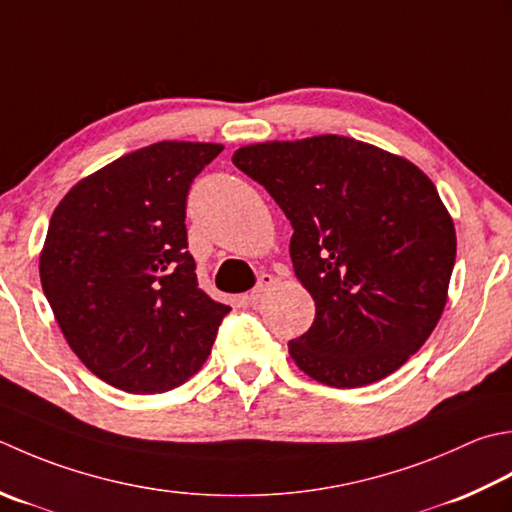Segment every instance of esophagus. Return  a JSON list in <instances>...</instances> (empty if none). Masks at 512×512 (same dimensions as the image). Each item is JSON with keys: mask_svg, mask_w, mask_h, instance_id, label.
I'll use <instances>...</instances> for the list:
<instances>
[{"mask_svg": "<svg viewBox=\"0 0 512 512\" xmlns=\"http://www.w3.org/2000/svg\"><path fill=\"white\" fill-rule=\"evenodd\" d=\"M273 284H275V277H273V275H268V273L259 275L257 286L248 293V302H250V304H257L259 299H264V295L268 293L270 286H273Z\"/></svg>", "mask_w": 512, "mask_h": 512, "instance_id": "esophagus-1", "label": "esophagus"}]
</instances>
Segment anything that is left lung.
<instances>
[{
    "mask_svg": "<svg viewBox=\"0 0 512 512\" xmlns=\"http://www.w3.org/2000/svg\"><path fill=\"white\" fill-rule=\"evenodd\" d=\"M233 164L293 226L290 259L315 299L313 326L288 342L299 370L357 388L402 368L444 313L457 253L424 170L342 135L242 146Z\"/></svg>",
    "mask_w": 512,
    "mask_h": 512,
    "instance_id": "obj_1",
    "label": "left lung"
}]
</instances>
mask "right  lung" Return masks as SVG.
<instances>
[{"label": "right lung", "instance_id": "1", "mask_svg": "<svg viewBox=\"0 0 512 512\" xmlns=\"http://www.w3.org/2000/svg\"><path fill=\"white\" fill-rule=\"evenodd\" d=\"M222 144L157 142L84 177L50 217L39 279L73 353L102 382L166 393L210 355L228 306L197 284L186 197Z\"/></svg>", "mask_w": 512, "mask_h": 512}]
</instances>
